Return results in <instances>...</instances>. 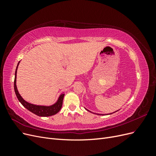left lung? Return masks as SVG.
Listing matches in <instances>:
<instances>
[{"label":"left lung","mask_w":156,"mask_h":156,"mask_svg":"<svg viewBox=\"0 0 156 156\" xmlns=\"http://www.w3.org/2000/svg\"><path fill=\"white\" fill-rule=\"evenodd\" d=\"M87 111H89L88 110H87ZM111 114H112V113H111ZM97 115H98V114H97Z\"/></svg>","instance_id":"obj_1"}]
</instances>
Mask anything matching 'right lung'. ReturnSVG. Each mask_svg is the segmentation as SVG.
Masks as SVG:
<instances>
[{"label": "right lung", "instance_id": "obj_1", "mask_svg": "<svg viewBox=\"0 0 156 156\" xmlns=\"http://www.w3.org/2000/svg\"><path fill=\"white\" fill-rule=\"evenodd\" d=\"M19 64H20V62H19L16 68V73H15V79H14V90H15V93L16 94V96L18 99V100L20 101L21 104L26 108H27L28 110L39 116H53L56 114L57 112H58L60 110L61 107L62 106L64 94H61L57 102H56L55 104L49 107L35 105L31 104V103H28L23 100L22 97L20 96V94H19L17 89V87H16V74H17V69Z\"/></svg>", "mask_w": 156, "mask_h": 156}]
</instances>
